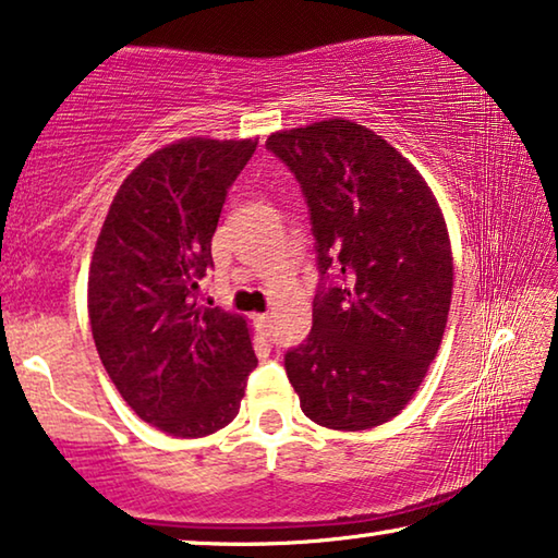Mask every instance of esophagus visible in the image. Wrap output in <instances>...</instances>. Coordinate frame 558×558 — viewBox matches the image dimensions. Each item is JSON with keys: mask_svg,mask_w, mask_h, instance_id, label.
<instances>
[{"mask_svg": "<svg viewBox=\"0 0 558 558\" xmlns=\"http://www.w3.org/2000/svg\"><path fill=\"white\" fill-rule=\"evenodd\" d=\"M255 325L260 327V330L268 335L270 327H272V315L270 313H263V315H255Z\"/></svg>", "mask_w": 558, "mask_h": 558, "instance_id": "34e87169", "label": "esophagus"}]
</instances>
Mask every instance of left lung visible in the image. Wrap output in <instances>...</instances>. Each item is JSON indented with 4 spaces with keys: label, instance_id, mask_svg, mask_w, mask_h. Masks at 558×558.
Returning a JSON list of instances; mask_svg holds the SVG:
<instances>
[{
    "label": "left lung",
    "instance_id": "8db88e82",
    "mask_svg": "<svg viewBox=\"0 0 558 558\" xmlns=\"http://www.w3.org/2000/svg\"><path fill=\"white\" fill-rule=\"evenodd\" d=\"M265 146L303 189L323 280L288 379L320 427H377L417 392L447 327L454 268L437 198L355 121L278 131Z\"/></svg>",
    "mask_w": 558,
    "mask_h": 558
}]
</instances>
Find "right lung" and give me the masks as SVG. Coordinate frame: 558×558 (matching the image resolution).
I'll return each mask as SVG.
<instances>
[{"label":"right lung","instance_id":"add662e5","mask_svg":"<svg viewBox=\"0 0 558 558\" xmlns=\"http://www.w3.org/2000/svg\"><path fill=\"white\" fill-rule=\"evenodd\" d=\"M258 141L183 138L141 161L88 268V320L111 383L141 420L206 437L235 420L258 365L241 315L198 300L220 210Z\"/></svg>","mask_w":558,"mask_h":558}]
</instances>
